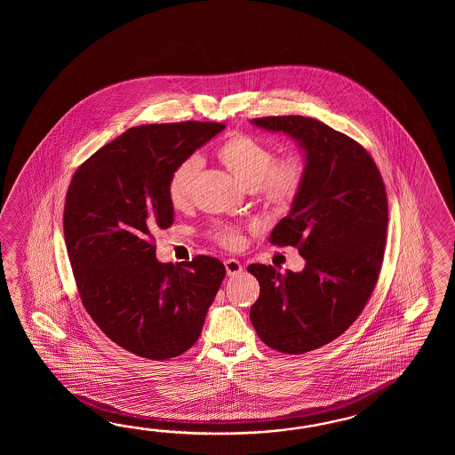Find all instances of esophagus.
I'll return each mask as SVG.
<instances>
[{
	"instance_id": "esophagus-1",
	"label": "esophagus",
	"mask_w": 455,
	"mask_h": 455,
	"mask_svg": "<svg viewBox=\"0 0 455 455\" xmlns=\"http://www.w3.org/2000/svg\"><path fill=\"white\" fill-rule=\"evenodd\" d=\"M224 267H226V273L229 276H235V275H239L242 271L241 261L234 260V259H228V260L224 261Z\"/></svg>"
}]
</instances>
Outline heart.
I'll return each mask as SVG.
<instances>
[{
    "instance_id": "heart-1",
    "label": "heart",
    "mask_w": 455,
    "mask_h": 455,
    "mask_svg": "<svg viewBox=\"0 0 455 455\" xmlns=\"http://www.w3.org/2000/svg\"><path fill=\"white\" fill-rule=\"evenodd\" d=\"M216 157L245 188L257 194L261 204L273 210H286L304 184L306 167L300 156L288 153L275 159L273 148L257 136L232 133L216 148ZM200 171L202 159L190 156L169 175L167 195L177 210H184L192 202ZM214 239L228 249H239L243 242L241 229L229 224L216 226Z\"/></svg>"
}]
</instances>
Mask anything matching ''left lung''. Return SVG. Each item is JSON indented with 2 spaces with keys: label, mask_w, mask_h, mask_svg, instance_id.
Here are the masks:
<instances>
[{
  "label": "left lung",
  "mask_w": 455,
  "mask_h": 455,
  "mask_svg": "<svg viewBox=\"0 0 455 455\" xmlns=\"http://www.w3.org/2000/svg\"><path fill=\"white\" fill-rule=\"evenodd\" d=\"M251 124L290 135L306 153L304 184L270 235L273 245L299 251L304 270L247 268L260 283L251 307L257 335L270 348L302 355L347 331L376 288L388 223L386 185L363 146L315 118L261 116Z\"/></svg>",
  "instance_id": "1"
}]
</instances>
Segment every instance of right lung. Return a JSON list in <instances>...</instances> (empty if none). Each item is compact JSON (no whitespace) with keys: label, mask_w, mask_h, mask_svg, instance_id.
<instances>
[{"label":"right lung","mask_w":455,"mask_h":455,"mask_svg":"<svg viewBox=\"0 0 455 455\" xmlns=\"http://www.w3.org/2000/svg\"><path fill=\"white\" fill-rule=\"evenodd\" d=\"M224 128L192 120L133 126L71 179L63 231L83 306L136 356L164 361L192 348L226 276L206 255L157 261L153 235L174 223L167 182L175 165Z\"/></svg>","instance_id":"1"}]
</instances>
